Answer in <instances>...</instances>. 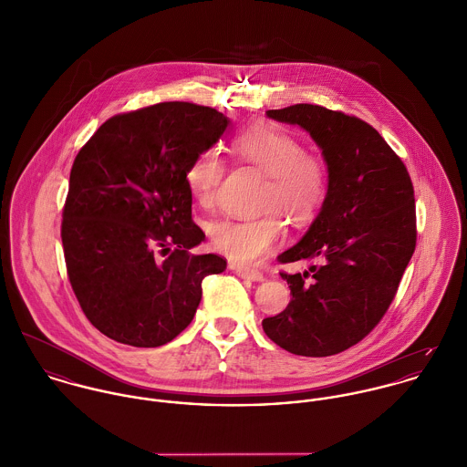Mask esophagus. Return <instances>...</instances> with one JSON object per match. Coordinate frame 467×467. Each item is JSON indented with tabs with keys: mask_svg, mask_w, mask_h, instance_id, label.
Instances as JSON below:
<instances>
[{
	"mask_svg": "<svg viewBox=\"0 0 467 467\" xmlns=\"http://www.w3.org/2000/svg\"><path fill=\"white\" fill-rule=\"evenodd\" d=\"M234 273H236L240 278H245V280L264 281V278H265L262 271L253 269V267H247V265H234Z\"/></svg>",
	"mask_w": 467,
	"mask_h": 467,
	"instance_id": "obj_1",
	"label": "esophagus"
}]
</instances>
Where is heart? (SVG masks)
<instances>
[{
    "label": "heart",
    "mask_w": 467,
    "mask_h": 467,
    "mask_svg": "<svg viewBox=\"0 0 467 467\" xmlns=\"http://www.w3.org/2000/svg\"><path fill=\"white\" fill-rule=\"evenodd\" d=\"M231 151L242 164L265 173L260 209L249 220H222L211 227V245L236 262L256 260L285 236L286 218L305 227L321 213L330 191V168L323 155L306 151L290 131L269 122L251 124L231 139ZM225 175V162L214 150L198 151L186 170V184L202 207H211Z\"/></svg>",
    "instance_id": "b5f03b06"
}]
</instances>
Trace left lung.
I'll return each mask as SVG.
<instances>
[{"instance_id":"obj_1","label":"left lung","mask_w":467,"mask_h":467,"mask_svg":"<svg viewBox=\"0 0 467 467\" xmlns=\"http://www.w3.org/2000/svg\"><path fill=\"white\" fill-rule=\"evenodd\" d=\"M297 124L323 150L330 191L321 213L280 264L314 262L281 273L290 303L264 330L283 350L327 358L365 339L391 305L417 244L415 194L400 157L359 117L316 104L269 109Z\"/></svg>"}]
</instances>
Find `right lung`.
I'll list each match as a JSON object with an SVG mask.
<instances>
[{"mask_svg": "<svg viewBox=\"0 0 467 467\" xmlns=\"http://www.w3.org/2000/svg\"><path fill=\"white\" fill-rule=\"evenodd\" d=\"M229 119L209 106L159 102L108 119L79 150L61 240L74 294L99 332L139 348L175 339L225 271L218 254H191L203 231L191 216L186 170Z\"/></svg>", "mask_w": 467, "mask_h": 467, "instance_id": "obj_1", "label": "right lung"}]
</instances>
